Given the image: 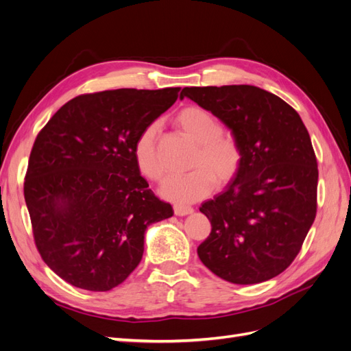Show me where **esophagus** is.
Here are the masks:
<instances>
[{
    "instance_id": "obj_1",
    "label": "esophagus",
    "mask_w": 351,
    "mask_h": 351,
    "mask_svg": "<svg viewBox=\"0 0 351 351\" xmlns=\"http://www.w3.org/2000/svg\"><path fill=\"white\" fill-rule=\"evenodd\" d=\"M174 214L177 217H184L193 214V208L192 206H184V205H174Z\"/></svg>"
}]
</instances>
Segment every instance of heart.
<instances>
[{
  "instance_id": "1",
  "label": "heart",
  "mask_w": 351,
  "mask_h": 351,
  "mask_svg": "<svg viewBox=\"0 0 351 351\" xmlns=\"http://www.w3.org/2000/svg\"><path fill=\"white\" fill-rule=\"evenodd\" d=\"M177 124L197 147L190 161L192 171L168 177L161 195L174 202H195L205 197L214 183L226 186L234 178L243 164V151L239 142L222 133V124L208 110L186 107L177 114ZM133 161L139 174L151 182H159L164 171L156 154V129L147 125L137 134L133 143Z\"/></svg>"
}]
</instances>
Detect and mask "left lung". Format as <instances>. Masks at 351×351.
Returning <instances> with one entry per match:
<instances>
[{
  "instance_id": "obj_1",
  "label": "left lung",
  "mask_w": 351,
  "mask_h": 351,
  "mask_svg": "<svg viewBox=\"0 0 351 351\" xmlns=\"http://www.w3.org/2000/svg\"><path fill=\"white\" fill-rule=\"evenodd\" d=\"M184 98L224 123L243 151L239 174L200 206L212 230L199 259L232 284L277 277L300 252L316 215L317 164L300 115L250 84L184 88Z\"/></svg>"
}]
</instances>
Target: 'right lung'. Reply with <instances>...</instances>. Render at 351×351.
I'll use <instances>...</instances> for the list:
<instances>
[{"instance_id": "1", "label": "right lung", "mask_w": 351, "mask_h": 351, "mask_svg": "<svg viewBox=\"0 0 351 351\" xmlns=\"http://www.w3.org/2000/svg\"><path fill=\"white\" fill-rule=\"evenodd\" d=\"M178 92L80 95L39 132L25 200L42 259L69 284L89 291L121 284L142 261L146 228L173 217L137 171L133 143Z\"/></svg>"}]
</instances>
